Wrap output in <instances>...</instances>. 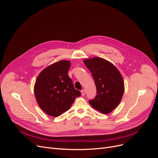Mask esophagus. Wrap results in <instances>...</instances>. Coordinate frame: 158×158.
Masks as SVG:
<instances>
[{
  "label": "esophagus",
  "mask_w": 158,
  "mask_h": 158,
  "mask_svg": "<svg viewBox=\"0 0 158 158\" xmlns=\"http://www.w3.org/2000/svg\"><path fill=\"white\" fill-rule=\"evenodd\" d=\"M81 95L82 96H84L85 94V89H82L81 91Z\"/></svg>",
  "instance_id": "obj_1"
}]
</instances>
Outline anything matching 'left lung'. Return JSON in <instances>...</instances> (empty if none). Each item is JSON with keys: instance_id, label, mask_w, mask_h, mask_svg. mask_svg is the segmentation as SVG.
Returning a JSON list of instances; mask_svg holds the SVG:
<instances>
[{"instance_id": "obj_1", "label": "left lung", "mask_w": 158, "mask_h": 158, "mask_svg": "<svg viewBox=\"0 0 158 158\" xmlns=\"http://www.w3.org/2000/svg\"><path fill=\"white\" fill-rule=\"evenodd\" d=\"M84 63L91 72L97 87L96 97L89 100V103L104 114L112 111L121 102L124 93V85L121 73L103 58L87 59Z\"/></svg>"}]
</instances>
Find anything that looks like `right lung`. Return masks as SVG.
I'll return each mask as SVG.
<instances>
[{"label":"right lung","mask_w":158,"mask_h":158,"mask_svg":"<svg viewBox=\"0 0 158 158\" xmlns=\"http://www.w3.org/2000/svg\"><path fill=\"white\" fill-rule=\"evenodd\" d=\"M70 66V61L61 60L44 69L37 78L34 94L40 107L47 115H61L81 95L68 76Z\"/></svg>","instance_id":"1"}]
</instances>
